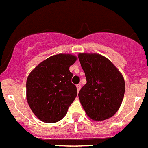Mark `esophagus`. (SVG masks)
<instances>
[{
    "label": "esophagus",
    "instance_id": "esophagus-1",
    "mask_svg": "<svg viewBox=\"0 0 148 148\" xmlns=\"http://www.w3.org/2000/svg\"><path fill=\"white\" fill-rule=\"evenodd\" d=\"M76 87H77V91H78V92H79V90H80V89H81V84H77Z\"/></svg>",
    "mask_w": 148,
    "mask_h": 148
}]
</instances>
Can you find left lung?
I'll list each match as a JSON object with an SVG mask.
<instances>
[{
	"mask_svg": "<svg viewBox=\"0 0 148 148\" xmlns=\"http://www.w3.org/2000/svg\"><path fill=\"white\" fill-rule=\"evenodd\" d=\"M78 58L87 80L78 93L84 110L95 121L110 118L119 109L125 95L122 75L109 59L99 54L80 53Z\"/></svg>",
	"mask_w": 148,
	"mask_h": 148,
	"instance_id": "obj_1",
	"label": "left lung"
}]
</instances>
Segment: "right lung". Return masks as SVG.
Returning a JSON list of instances; mask_svg holds the SVG:
<instances>
[{"label":"right lung","instance_id":"right-lung-1","mask_svg":"<svg viewBox=\"0 0 148 148\" xmlns=\"http://www.w3.org/2000/svg\"><path fill=\"white\" fill-rule=\"evenodd\" d=\"M75 56L58 54L40 63L27 80V100L34 114L46 123L62 119L75 100L77 88L69 67Z\"/></svg>","mask_w":148,"mask_h":148}]
</instances>
